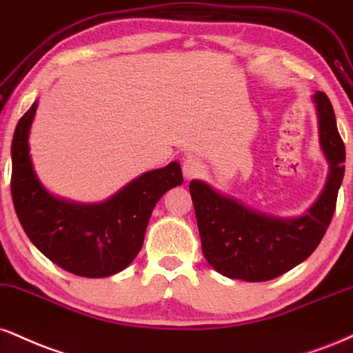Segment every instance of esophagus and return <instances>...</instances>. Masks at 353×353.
Wrapping results in <instances>:
<instances>
[{
    "label": "esophagus",
    "instance_id": "34e87169",
    "mask_svg": "<svg viewBox=\"0 0 353 353\" xmlns=\"http://www.w3.org/2000/svg\"><path fill=\"white\" fill-rule=\"evenodd\" d=\"M182 171H184L185 179H197V177H202L205 174V165L202 164V161L189 156L182 163Z\"/></svg>",
    "mask_w": 353,
    "mask_h": 353
}]
</instances>
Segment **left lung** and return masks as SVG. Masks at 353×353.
Wrapping results in <instances>:
<instances>
[{
	"instance_id": "left-lung-1",
	"label": "left lung",
	"mask_w": 353,
	"mask_h": 353,
	"mask_svg": "<svg viewBox=\"0 0 353 353\" xmlns=\"http://www.w3.org/2000/svg\"><path fill=\"white\" fill-rule=\"evenodd\" d=\"M314 101L319 114L321 146L330 172L321 197L303 217H266L217 194L201 181L190 182L202 253L220 274L250 283L270 281L311 256L325 235L345 171V146L325 93L317 92Z\"/></svg>"
}]
</instances>
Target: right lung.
Returning <instances> with one entry per match:
<instances>
[{"label": "right lung", "instance_id": "add662e5", "mask_svg": "<svg viewBox=\"0 0 353 353\" xmlns=\"http://www.w3.org/2000/svg\"><path fill=\"white\" fill-rule=\"evenodd\" d=\"M37 101L21 117L11 144V195L29 240L72 274L105 278L125 270L143 246L154 205L182 184L177 163L146 172L107 202L77 205L59 201L37 181L29 158V128Z\"/></svg>", "mask_w": 353, "mask_h": 353}]
</instances>
